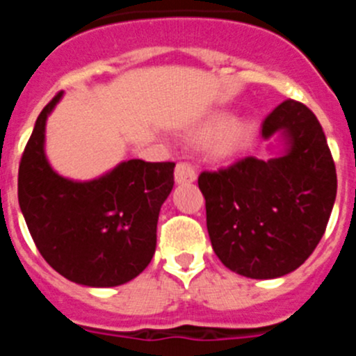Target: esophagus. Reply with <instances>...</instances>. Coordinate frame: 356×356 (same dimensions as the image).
Segmentation results:
<instances>
[{"instance_id": "obj_1", "label": "esophagus", "mask_w": 356, "mask_h": 356, "mask_svg": "<svg viewBox=\"0 0 356 356\" xmlns=\"http://www.w3.org/2000/svg\"><path fill=\"white\" fill-rule=\"evenodd\" d=\"M196 180V171L191 163L180 162L175 169V181L176 184H193Z\"/></svg>"}]
</instances>
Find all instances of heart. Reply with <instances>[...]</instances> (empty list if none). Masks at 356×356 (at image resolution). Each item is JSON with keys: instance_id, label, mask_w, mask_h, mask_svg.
<instances>
[{"instance_id": "heart-1", "label": "heart", "mask_w": 356, "mask_h": 356, "mask_svg": "<svg viewBox=\"0 0 356 356\" xmlns=\"http://www.w3.org/2000/svg\"><path fill=\"white\" fill-rule=\"evenodd\" d=\"M257 124L250 118H229L228 112H213L191 130V139L207 140V156L213 162L234 160L250 147Z\"/></svg>"}]
</instances>
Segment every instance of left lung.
Returning <instances> with one entry per match:
<instances>
[{
    "instance_id": "1",
    "label": "left lung",
    "mask_w": 356,
    "mask_h": 356,
    "mask_svg": "<svg viewBox=\"0 0 356 356\" xmlns=\"http://www.w3.org/2000/svg\"><path fill=\"white\" fill-rule=\"evenodd\" d=\"M262 139L276 140L269 159L248 156L197 180L213 251L229 271L254 280L289 275L312 254L337 196L325 131L307 106H276Z\"/></svg>"
}]
</instances>
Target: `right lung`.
Here are the masks:
<instances>
[{"instance_id":"right-lung-1","label":"right lung","mask_w":356,"mask_h":356,"mask_svg":"<svg viewBox=\"0 0 356 356\" xmlns=\"http://www.w3.org/2000/svg\"><path fill=\"white\" fill-rule=\"evenodd\" d=\"M62 92L35 121L19 165L17 197L44 260L85 287L137 278L156 248L160 207L175 185V163L122 160L92 180L58 175L46 155V122Z\"/></svg>"}]
</instances>
